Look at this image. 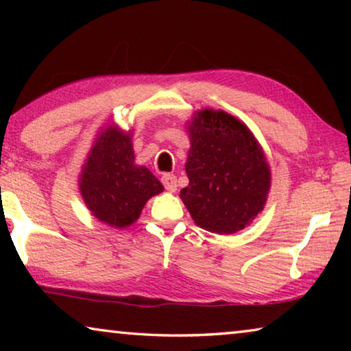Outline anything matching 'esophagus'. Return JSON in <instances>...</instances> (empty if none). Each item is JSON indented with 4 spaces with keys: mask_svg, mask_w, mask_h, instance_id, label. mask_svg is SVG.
Returning <instances> with one entry per match:
<instances>
[{
    "mask_svg": "<svg viewBox=\"0 0 351 351\" xmlns=\"http://www.w3.org/2000/svg\"><path fill=\"white\" fill-rule=\"evenodd\" d=\"M161 181H162V184H164L165 190H169V192H175L176 187H178L176 176L171 175V173H164L162 178H161Z\"/></svg>",
    "mask_w": 351,
    "mask_h": 351,
    "instance_id": "34e87169",
    "label": "esophagus"
}]
</instances>
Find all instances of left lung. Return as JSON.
Returning <instances> with one entry per match:
<instances>
[{
	"mask_svg": "<svg viewBox=\"0 0 351 351\" xmlns=\"http://www.w3.org/2000/svg\"><path fill=\"white\" fill-rule=\"evenodd\" d=\"M181 199L199 228L234 234L261 212L271 186L263 150L245 123L224 111L195 116Z\"/></svg>",
	"mask_w": 351,
	"mask_h": 351,
	"instance_id": "1",
	"label": "left lung"
}]
</instances>
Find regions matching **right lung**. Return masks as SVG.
<instances>
[{"label": "right lung", "instance_id": "1", "mask_svg": "<svg viewBox=\"0 0 351 351\" xmlns=\"http://www.w3.org/2000/svg\"><path fill=\"white\" fill-rule=\"evenodd\" d=\"M80 192L93 215L114 228H127L162 184L147 167L134 165L132 136L108 128L83 165Z\"/></svg>", "mask_w": 351, "mask_h": 351}]
</instances>
